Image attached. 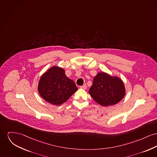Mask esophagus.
<instances>
[{"instance_id":"34e87169","label":"esophagus","mask_w":157,"mask_h":157,"mask_svg":"<svg viewBox=\"0 0 157 157\" xmlns=\"http://www.w3.org/2000/svg\"><path fill=\"white\" fill-rule=\"evenodd\" d=\"M80 87H81L82 89H84V90H86V89H87V86H86V84H83L82 86H81Z\"/></svg>"}]
</instances>
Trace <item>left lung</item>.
Wrapping results in <instances>:
<instances>
[{"instance_id": "obj_1", "label": "left lung", "mask_w": 157, "mask_h": 157, "mask_svg": "<svg viewBox=\"0 0 157 157\" xmlns=\"http://www.w3.org/2000/svg\"><path fill=\"white\" fill-rule=\"evenodd\" d=\"M89 94L98 104L104 106H112L124 97L125 85L120 77L100 72L94 77Z\"/></svg>"}]
</instances>
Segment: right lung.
Masks as SVG:
<instances>
[{
	"label": "right lung",
	"mask_w": 157,
	"mask_h": 157,
	"mask_svg": "<svg viewBox=\"0 0 157 157\" xmlns=\"http://www.w3.org/2000/svg\"><path fill=\"white\" fill-rule=\"evenodd\" d=\"M37 90L45 101L57 106L65 102L78 88L73 80L65 75L63 68L54 65L42 74Z\"/></svg>",
	"instance_id": "right-lung-1"
}]
</instances>
